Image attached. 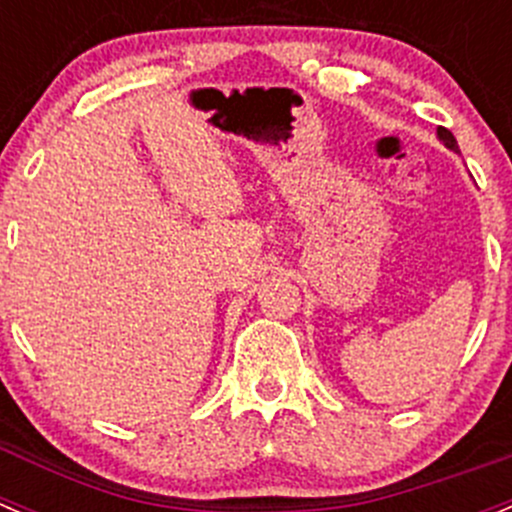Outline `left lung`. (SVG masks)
I'll list each match as a JSON object with an SVG mask.
<instances>
[{"label":"left lung","mask_w":512,"mask_h":512,"mask_svg":"<svg viewBox=\"0 0 512 512\" xmlns=\"http://www.w3.org/2000/svg\"><path fill=\"white\" fill-rule=\"evenodd\" d=\"M438 136H440V139L445 141V146H448V149H453V151H460V149H458V141H455V136L450 134V131L445 129V126H438Z\"/></svg>","instance_id":"1"}]
</instances>
